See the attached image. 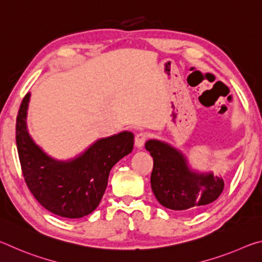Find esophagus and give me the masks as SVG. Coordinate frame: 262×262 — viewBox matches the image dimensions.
Instances as JSON below:
<instances>
[{
  "instance_id": "obj_1",
  "label": "esophagus",
  "mask_w": 262,
  "mask_h": 262,
  "mask_svg": "<svg viewBox=\"0 0 262 262\" xmlns=\"http://www.w3.org/2000/svg\"><path fill=\"white\" fill-rule=\"evenodd\" d=\"M148 140V135L145 133H139L135 136V145L137 148H142L145 143V141Z\"/></svg>"
}]
</instances>
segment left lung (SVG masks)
<instances>
[{"instance_id": "obj_1", "label": "left lung", "mask_w": 262, "mask_h": 262, "mask_svg": "<svg viewBox=\"0 0 262 262\" xmlns=\"http://www.w3.org/2000/svg\"><path fill=\"white\" fill-rule=\"evenodd\" d=\"M145 149L154 158L150 178L152 192L165 208L195 212L214 202L223 192V179L212 172L193 171L184 154L168 143L149 140Z\"/></svg>"}]
</instances>
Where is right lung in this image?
I'll return each instance as SVG.
<instances>
[{"instance_id":"obj_1","label":"right lung","mask_w":262,"mask_h":262,"mask_svg":"<svg viewBox=\"0 0 262 262\" xmlns=\"http://www.w3.org/2000/svg\"><path fill=\"white\" fill-rule=\"evenodd\" d=\"M31 94L21 100L16 120V143L25 183L48 211L67 219L91 214L103 198L110 171L132 152L134 134L121 132L97 140L69 161H56L34 143L26 125Z\"/></svg>"}]
</instances>
